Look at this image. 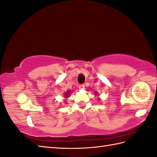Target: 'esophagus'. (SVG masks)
Returning <instances> with one entry per match:
<instances>
[{"label":"esophagus","mask_w":157,"mask_h":157,"mask_svg":"<svg viewBox=\"0 0 157 157\" xmlns=\"http://www.w3.org/2000/svg\"><path fill=\"white\" fill-rule=\"evenodd\" d=\"M79 88H80L81 89H84L85 86L84 84H80V85H79Z\"/></svg>","instance_id":"34e87169"}]
</instances>
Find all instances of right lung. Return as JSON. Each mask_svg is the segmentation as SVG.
<instances>
[{
    "instance_id": "add662e5",
    "label": "right lung",
    "mask_w": 157,
    "mask_h": 157,
    "mask_svg": "<svg viewBox=\"0 0 157 157\" xmlns=\"http://www.w3.org/2000/svg\"><path fill=\"white\" fill-rule=\"evenodd\" d=\"M69 94V92H67V93H65V96H67Z\"/></svg>"
}]
</instances>
